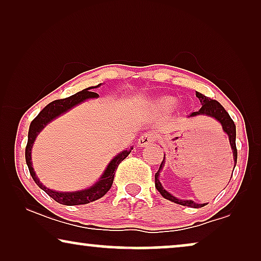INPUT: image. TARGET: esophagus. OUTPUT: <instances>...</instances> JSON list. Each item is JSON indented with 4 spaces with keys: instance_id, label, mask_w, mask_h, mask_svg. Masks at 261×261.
Here are the masks:
<instances>
[{
    "instance_id": "34e87169",
    "label": "esophagus",
    "mask_w": 261,
    "mask_h": 261,
    "mask_svg": "<svg viewBox=\"0 0 261 261\" xmlns=\"http://www.w3.org/2000/svg\"><path fill=\"white\" fill-rule=\"evenodd\" d=\"M156 140V135L152 132H148V133H145L144 135H141L140 139H139L138 145L140 147H146V146L153 144Z\"/></svg>"
}]
</instances>
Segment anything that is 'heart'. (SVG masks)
I'll return each instance as SVG.
<instances>
[{"instance_id": "1", "label": "heart", "mask_w": 261, "mask_h": 261, "mask_svg": "<svg viewBox=\"0 0 261 261\" xmlns=\"http://www.w3.org/2000/svg\"><path fill=\"white\" fill-rule=\"evenodd\" d=\"M174 106H176V99L172 98V97L163 98L162 101L159 102V108L162 110H165V112H167V110H170V109H172Z\"/></svg>"}]
</instances>
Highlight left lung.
<instances>
[{"mask_svg":"<svg viewBox=\"0 0 261 261\" xmlns=\"http://www.w3.org/2000/svg\"><path fill=\"white\" fill-rule=\"evenodd\" d=\"M196 96L198 97L202 107H201V109L198 110V112H194L190 116L206 115V116L214 117V119L219 121V122L221 123V126H222V128H223L224 133H226L228 135V138H229V144H230L231 151H233V156H234V163H235L234 164V169H235V165H237V159H238V151H237V145H235V138H237V128H235L234 121L230 119L229 114L226 112V109H224L219 102L215 101V99L206 97V96L201 94V92H196ZM164 160H165V154H164V159H163L162 164H160L158 172H156L155 176H154V178H155V188H156V190L160 192V195H162L164 198L169 199V201L174 202V203H177V204H180V205L191 206V208H202V206H204L205 203H203V204H198V203H195L194 201H188V199H187V201H184V199H178L177 197H174V196L171 195L170 192H167L165 189L163 188L162 183L159 181V173L163 169L164 163H165Z\"/></svg>","mask_w":261,"mask_h":261,"instance_id":"1","label":"left lung"}]
</instances>
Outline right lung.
Instances as JSON below:
<instances>
[{
    "instance_id": "1",
    "label": "right lung",
    "mask_w": 261,
    "mask_h": 261,
    "mask_svg": "<svg viewBox=\"0 0 261 261\" xmlns=\"http://www.w3.org/2000/svg\"><path fill=\"white\" fill-rule=\"evenodd\" d=\"M97 87H99V84L96 85V87H90V88L84 89V90L77 92V94L70 96V97H66L63 99H56V101H53L49 103V105L46 106L45 108L38 114V116L31 122L30 130H28V141L26 146V163H27L28 170H30V173L32 178L34 179L35 184H37L41 190H44L49 197H52L56 202L60 203V204H65V205L87 204V203L94 202L96 199L103 197V196L109 191V189L112 188L114 176H115V171L117 169V166H119V164L122 162L123 159H126L127 155L130 153V149H133L130 147V149H126V151L121 152L120 154H117L115 158L109 163V165L107 166L105 173L102 174V177L99 178L98 181H96L91 188L85 189V190L74 191V192H60V191L51 190V189L46 188L45 185H42V183H40V180L38 179V177L35 176L33 166H32L31 153H32V147H33L34 140L35 138H37V135L39 134V132H40L48 122H51L52 120L56 119V117H58L59 115H62V114L66 113L67 110H70L71 108H73L74 106L84 102L85 99L98 97V95L96 94V92L90 91L91 89L97 88Z\"/></svg>"
}]
</instances>
